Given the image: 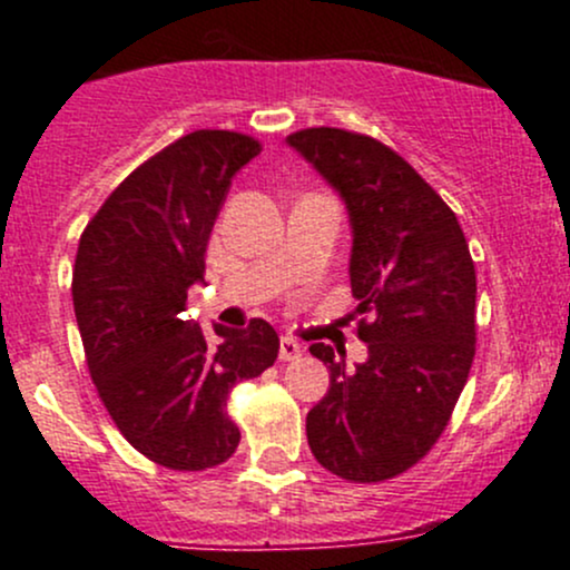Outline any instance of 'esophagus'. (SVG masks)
Masks as SVG:
<instances>
[{"label": "esophagus", "instance_id": "obj_1", "mask_svg": "<svg viewBox=\"0 0 570 570\" xmlns=\"http://www.w3.org/2000/svg\"><path fill=\"white\" fill-rule=\"evenodd\" d=\"M281 361H297L303 355V347L289 336H281V347H278Z\"/></svg>", "mask_w": 570, "mask_h": 570}]
</instances>
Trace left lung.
Wrapping results in <instances>:
<instances>
[{
	"label": "left lung",
	"instance_id": "1",
	"mask_svg": "<svg viewBox=\"0 0 570 570\" xmlns=\"http://www.w3.org/2000/svg\"><path fill=\"white\" fill-rule=\"evenodd\" d=\"M347 209L350 286L366 361L312 344L331 386L306 416L314 458L350 482L392 480L444 433L474 361L476 275L455 212L400 154L355 131L286 137Z\"/></svg>",
	"mask_w": 570,
	"mask_h": 570
}]
</instances>
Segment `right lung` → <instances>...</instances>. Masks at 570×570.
I'll list each match as a JSON object with an SVG mask.
<instances>
[{
	"label": "right lung",
	"instance_id": "obj_1",
	"mask_svg": "<svg viewBox=\"0 0 570 570\" xmlns=\"http://www.w3.org/2000/svg\"><path fill=\"white\" fill-rule=\"evenodd\" d=\"M256 154L237 131L184 135L126 176L79 239L71 295L90 377L124 439L176 471L234 455L228 392L278 358L269 322H215L212 342L184 317L232 178Z\"/></svg>",
	"mask_w": 570,
	"mask_h": 570
}]
</instances>
